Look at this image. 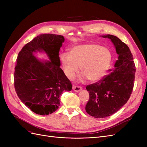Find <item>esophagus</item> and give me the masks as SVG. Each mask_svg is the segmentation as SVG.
Segmentation results:
<instances>
[{
  "instance_id": "34e87169",
  "label": "esophagus",
  "mask_w": 147,
  "mask_h": 147,
  "mask_svg": "<svg viewBox=\"0 0 147 147\" xmlns=\"http://www.w3.org/2000/svg\"><path fill=\"white\" fill-rule=\"evenodd\" d=\"M73 90L75 92H79L82 90V88L77 85H73Z\"/></svg>"
}]
</instances>
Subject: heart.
<instances>
[{
    "mask_svg": "<svg viewBox=\"0 0 147 147\" xmlns=\"http://www.w3.org/2000/svg\"><path fill=\"white\" fill-rule=\"evenodd\" d=\"M61 63L68 78L72 79L82 68V72L91 82L98 81L107 73L112 62L109 49L94 43L84 44L71 49L70 55L60 56Z\"/></svg>",
    "mask_w": 147,
    "mask_h": 147,
    "instance_id": "heart-1",
    "label": "heart"
}]
</instances>
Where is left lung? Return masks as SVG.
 <instances>
[{
  "label": "left lung",
  "instance_id": "obj_1",
  "mask_svg": "<svg viewBox=\"0 0 147 147\" xmlns=\"http://www.w3.org/2000/svg\"><path fill=\"white\" fill-rule=\"evenodd\" d=\"M102 37L112 40L119 56L115 69L109 70L112 72L86 87L90 94L86 112L96 118L110 116L126 103L134 88L136 70L134 58L126 43L115 35Z\"/></svg>",
  "mask_w": 147,
  "mask_h": 147
}]
</instances>
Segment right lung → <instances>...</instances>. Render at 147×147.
Wrapping results in <instances>:
<instances>
[{"mask_svg":"<svg viewBox=\"0 0 147 147\" xmlns=\"http://www.w3.org/2000/svg\"><path fill=\"white\" fill-rule=\"evenodd\" d=\"M64 38L60 35L44 34L26 43L20 51L14 72V86L21 102L33 112L48 115L60 105L64 91L72 90V85L60 68L59 50ZM45 51L51 61L41 62L33 55Z\"/></svg>","mask_w":147,"mask_h":147,"instance_id":"right-lung-1","label":"right lung"}]
</instances>
